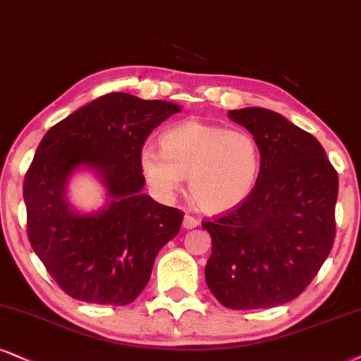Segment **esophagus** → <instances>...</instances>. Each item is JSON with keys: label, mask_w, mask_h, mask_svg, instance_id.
I'll return each instance as SVG.
<instances>
[{"label": "esophagus", "mask_w": 361, "mask_h": 361, "mask_svg": "<svg viewBox=\"0 0 361 361\" xmlns=\"http://www.w3.org/2000/svg\"><path fill=\"white\" fill-rule=\"evenodd\" d=\"M182 226H184V229H194V228H197V226H199V221L192 216L185 214L184 221H182Z\"/></svg>", "instance_id": "1"}]
</instances>
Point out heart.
I'll return each mask as SVG.
<instances>
[{
	"instance_id": "obj_1",
	"label": "heart",
	"mask_w": 361,
	"mask_h": 361,
	"mask_svg": "<svg viewBox=\"0 0 361 361\" xmlns=\"http://www.w3.org/2000/svg\"><path fill=\"white\" fill-rule=\"evenodd\" d=\"M162 150L144 145L139 152L145 180L162 195H172L189 177L195 206L222 214L241 206L255 192L262 169L259 142L247 130L188 120L160 137Z\"/></svg>"
}]
</instances>
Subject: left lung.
<instances>
[{
    "label": "left lung",
    "instance_id": "obj_1",
    "mask_svg": "<svg viewBox=\"0 0 361 361\" xmlns=\"http://www.w3.org/2000/svg\"><path fill=\"white\" fill-rule=\"evenodd\" d=\"M228 117L259 142L262 169L247 201L202 224L212 239L206 283L226 308H274L300 296L330 255L338 173L322 144L283 115L246 106Z\"/></svg>",
    "mask_w": 361,
    "mask_h": 361
}]
</instances>
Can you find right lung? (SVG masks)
Returning a JSON list of instances; mask_svg holds the SVG:
<instances>
[{"label": "right lung", "instance_id": "right-lung-1", "mask_svg": "<svg viewBox=\"0 0 361 361\" xmlns=\"http://www.w3.org/2000/svg\"><path fill=\"white\" fill-rule=\"evenodd\" d=\"M182 106L115 92L99 97L44 133L26 172L28 238L66 295L123 306L140 295L155 256L180 231L184 214L144 194L139 152L155 127ZM90 171L104 204L80 212L68 197L78 173Z\"/></svg>", "mask_w": 361, "mask_h": 361}]
</instances>
